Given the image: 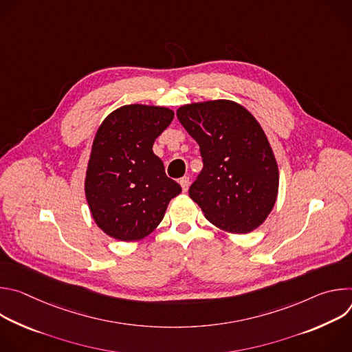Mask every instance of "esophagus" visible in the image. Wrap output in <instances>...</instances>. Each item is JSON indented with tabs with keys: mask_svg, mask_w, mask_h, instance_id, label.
<instances>
[{
	"mask_svg": "<svg viewBox=\"0 0 352 352\" xmlns=\"http://www.w3.org/2000/svg\"><path fill=\"white\" fill-rule=\"evenodd\" d=\"M179 184H181V186H182V190L184 192H186L188 190V188H189V177H182L181 179H179Z\"/></svg>",
	"mask_w": 352,
	"mask_h": 352,
	"instance_id": "34e87169",
	"label": "esophagus"
}]
</instances>
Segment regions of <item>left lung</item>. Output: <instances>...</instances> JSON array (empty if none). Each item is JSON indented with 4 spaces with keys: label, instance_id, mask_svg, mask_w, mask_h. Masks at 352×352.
Returning <instances> with one entry per match:
<instances>
[{
    "label": "left lung",
    "instance_id": "1",
    "mask_svg": "<svg viewBox=\"0 0 352 352\" xmlns=\"http://www.w3.org/2000/svg\"><path fill=\"white\" fill-rule=\"evenodd\" d=\"M197 142L204 168L189 196L205 217L231 234H248L270 214L278 193V167L256 118L231 100H209L177 110Z\"/></svg>",
    "mask_w": 352,
    "mask_h": 352
}]
</instances>
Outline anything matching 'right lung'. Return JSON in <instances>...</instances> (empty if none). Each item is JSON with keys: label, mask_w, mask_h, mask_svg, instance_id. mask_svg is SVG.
<instances>
[{"label": "right lung", "mask_w": 352, "mask_h": 352, "mask_svg": "<svg viewBox=\"0 0 352 352\" xmlns=\"http://www.w3.org/2000/svg\"><path fill=\"white\" fill-rule=\"evenodd\" d=\"M167 107L129 104L98 126L87 163L85 195L98 228L120 241H138L162 223L181 186L153 153L156 138L171 124Z\"/></svg>", "instance_id": "1"}]
</instances>
